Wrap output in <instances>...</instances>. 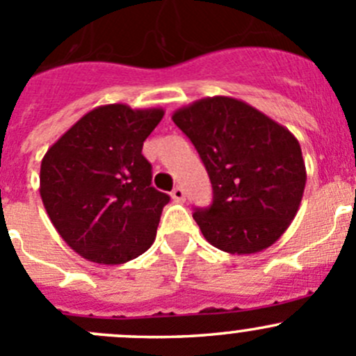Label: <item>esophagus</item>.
<instances>
[{
  "label": "esophagus",
  "instance_id": "obj_1",
  "mask_svg": "<svg viewBox=\"0 0 356 356\" xmlns=\"http://www.w3.org/2000/svg\"><path fill=\"white\" fill-rule=\"evenodd\" d=\"M170 196H172V200L174 201H177V203H184L186 201V193H184V189L182 188H174V191L170 193Z\"/></svg>",
  "mask_w": 356,
  "mask_h": 356
}]
</instances>
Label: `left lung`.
Masks as SVG:
<instances>
[{
	"label": "left lung",
	"instance_id": "8db88e82",
	"mask_svg": "<svg viewBox=\"0 0 356 356\" xmlns=\"http://www.w3.org/2000/svg\"><path fill=\"white\" fill-rule=\"evenodd\" d=\"M172 120L198 149L213 189L210 207L193 213L204 239L231 254L274 245L303 198L307 168L298 139L231 96L198 99Z\"/></svg>",
	"mask_w": 356,
	"mask_h": 356
}]
</instances>
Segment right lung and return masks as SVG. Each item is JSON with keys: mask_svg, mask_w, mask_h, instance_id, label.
I'll list each match as a JSON object with an SVG mask.
<instances>
[{"mask_svg": "<svg viewBox=\"0 0 356 356\" xmlns=\"http://www.w3.org/2000/svg\"><path fill=\"white\" fill-rule=\"evenodd\" d=\"M161 108L96 106L46 152L39 193L48 217L75 253L120 265L153 245L168 195L152 186L143 143Z\"/></svg>", "mask_w": 356, "mask_h": 356, "instance_id": "add662e5", "label": "right lung"}]
</instances>
